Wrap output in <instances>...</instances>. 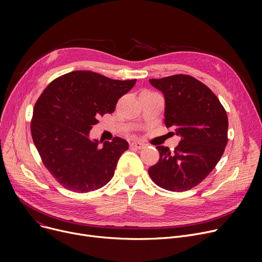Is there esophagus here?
Returning <instances> with one entry per match:
<instances>
[{
	"instance_id": "esophagus-1",
	"label": "esophagus",
	"mask_w": 262,
	"mask_h": 262,
	"mask_svg": "<svg viewBox=\"0 0 262 262\" xmlns=\"http://www.w3.org/2000/svg\"><path fill=\"white\" fill-rule=\"evenodd\" d=\"M130 146L141 149V148H143V147L145 146V144H144V143H142V142H139V141H134V142H132V143H130Z\"/></svg>"
}]
</instances>
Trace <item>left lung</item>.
Returning a JSON list of instances; mask_svg holds the SVG:
<instances>
[{
    "instance_id": "8db88e82",
    "label": "left lung",
    "mask_w": 262,
    "mask_h": 262,
    "mask_svg": "<svg viewBox=\"0 0 262 262\" xmlns=\"http://www.w3.org/2000/svg\"><path fill=\"white\" fill-rule=\"evenodd\" d=\"M149 82L164 95L166 126L173 127L182 139L174 152L157 146L160 157L148 175L166 190H190L209 175L224 153L226 112L216 95L192 76L176 74Z\"/></svg>"
}]
</instances>
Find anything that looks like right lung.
Listing matches in <instances>:
<instances>
[{"label": "right lung", "mask_w": 262, "mask_h": 262, "mask_svg": "<svg viewBox=\"0 0 262 262\" xmlns=\"http://www.w3.org/2000/svg\"><path fill=\"white\" fill-rule=\"evenodd\" d=\"M136 79H112L91 71H73L54 79L37 100L31 132L49 172L62 187L78 193L110 182L128 142L91 140L89 132L105 114H113L118 100Z\"/></svg>", "instance_id": "1"}]
</instances>
